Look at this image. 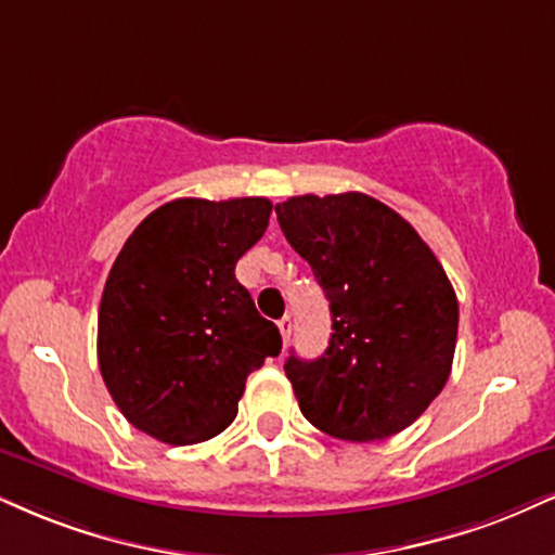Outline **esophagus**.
Returning <instances> with one entry per match:
<instances>
[{
  "mask_svg": "<svg viewBox=\"0 0 555 555\" xmlns=\"http://www.w3.org/2000/svg\"><path fill=\"white\" fill-rule=\"evenodd\" d=\"M278 330H280V337H283V341L291 339V332H293V321L291 317H283L278 321Z\"/></svg>",
  "mask_w": 555,
  "mask_h": 555,
  "instance_id": "esophagus-1",
  "label": "esophagus"
}]
</instances>
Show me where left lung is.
Here are the masks:
<instances>
[{"mask_svg": "<svg viewBox=\"0 0 555 555\" xmlns=\"http://www.w3.org/2000/svg\"><path fill=\"white\" fill-rule=\"evenodd\" d=\"M275 214L332 311L326 352L285 360L300 412L339 440L401 433L453 367L457 298L442 264L412 223L371 195H298Z\"/></svg>", "mask_w": 555, "mask_h": 555, "instance_id": "1", "label": "left lung"}]
</instances>
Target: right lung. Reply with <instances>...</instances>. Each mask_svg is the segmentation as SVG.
<instances>
[{"label":"right lung","mask_w":555,"mask_h":555,"mask_svg":"<svg viewBox=\"0 0 555 555\" xmlns=\"http://www.w3.org/2000/svg\"><path fill=\"white\" fill-rule=\"evenodd\" d=\"M267 197L164 203L135 225L107 275L98 360L128 422L167 444L221 435L246 375L283 339L234 270L270 223Z\"/></svg>","instance_id":"obj_1"}]
</instances>
